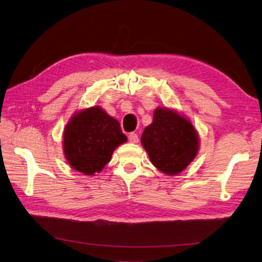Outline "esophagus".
<instances>
[{
    "label": "esophagus",
    "instance_id": "obj_1",
    "mask_svg": "<svg viewBox=\"0 0 262 262\" xmlns=\"http://www.w3.org/2000/svg\"><path fill=\"white\" fill-rule=\"evenodd\" d=\"M128 139L129 142L133 143V144H136L138 142V135L136 133H130L128 135Z\"/></svg>",
    "mask_w": 262,
    "mask_h": 262
}]
</instances>
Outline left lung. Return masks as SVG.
<instances>
[{"instance_id": "8db88e82", "label": "left lung", "mask_w": 262, "mask_h": 262, "mask_svg": "<svg viewBox=\"0 0 262 262\" xmlns=\"http://www.w3.org/2000/svg\"><path fill=\"white\" fill-rule=\"evenodd\" d=\"M141 142L151 164L167 176L183 172L200 149V136L192 121L168 107L155 109L153 123L144 129Z\"/></svg>"}]
</instances>
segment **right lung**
Returning <instances> with one entry per match:
<instances>
[{
    "mask_svg": "<svg viewBox=\"0 0 262 262\" xmlns=\"http://www.w3.org/2000/svg\"><path fill=\"white\" fill-rule=\"evenodd\" d=\"M126 142L118 120L95 105L70 117L63 128L62 149L71 168L83 175H96L111 162L114 150Z\"/></svg>",
    "mask_w": 262,
    "mask_h": 262,
    "instance_id": "right-lung-1",
    "label": "right lung"
}]
</instances>
